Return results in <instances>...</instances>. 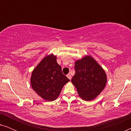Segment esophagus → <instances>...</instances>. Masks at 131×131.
<instances>
[{"instance_id":"34e87169","label":"esophagus","mask_w":131,"mask_h":131,"mask_svg":"<svg viewBox=\"0 0 131 131\" xmlns=\"http://www.w3.org/2000/svg\"><path fill=\"white\" fill-rule=\"evenodd\" d=\"M67 77L70 80H71V76L70 75V74H68L67 75Z\"/></svg>"}]
</instances>
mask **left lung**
Here are the masks:
<instances>
[{"label":"left lung","mask_w":131,"mask_h":131,"mask_svg":"<svg viewBox=\"0 0 131 131\" xmlns=\"http://www.w3.org/2000/svg\"><path fill=\"white\" fill-rule=\"evenodd\" d=\"M75 74L71 82L79 96L85 101H91L101 94L107 81L103 67L91 55H85L75 61Z\"/></svg>","instance_id":"1"}]
</instances>
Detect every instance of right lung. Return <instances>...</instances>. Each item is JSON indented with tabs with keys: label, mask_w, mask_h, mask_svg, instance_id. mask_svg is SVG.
Segmentation results:
<instances>
[{
	"label": "right lung",
	"mask_w": 131,
	"mask_h": 131,
	"mask_svg": "<svg viewBox=\"0 0 131 131\" xmlns=\"http://www.w3.org/2000/svg\"><path fill=\"white\" fill-rule=\"evenodd\" d=\"M70 80L62 73L57 62V56L47 55L36 66L31 73L32 89L42 99L54 101L60 95L62 88Z\"/></svg>",
	"instance_id": "1"
}]
</instances>
